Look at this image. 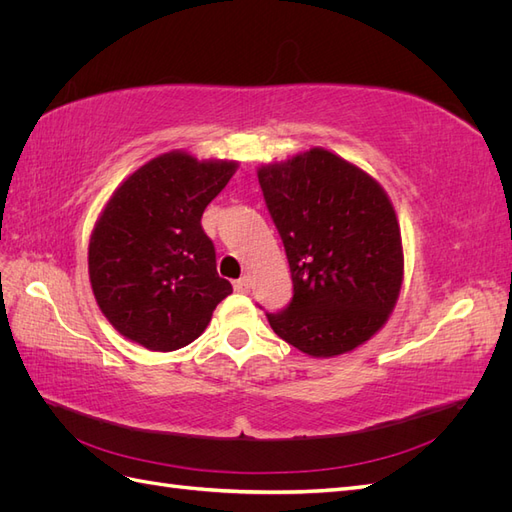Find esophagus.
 Here are the masks:
<instances>
[{"label":"esophagus","instance_id":"obj_1","mask_svg":"<svg viewBox=\"0 0 512 512\" xmlns=\"http://www.w3.org/2000/svg\"><path fill=\"white\" fill-rule=\"evenodd\" d=\"M235 290H237V292H243V294H245L247 290H250V277H245V275L239 277V280L235 282Z\"/></svg>","mask_w":512,"mask_h":512}]
</instances>
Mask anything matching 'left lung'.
<instances>
[{"instance_id": "obj_1", "label": "left lung", "mask_w": 512, "mask_h": 512, "mask_svg": "<svg viewBox=\"0 0 512 512\" xmlns=\"http://www.w3.org/2000/svg\"><path fill=\"white\" fill-rule=\"evenodd\" d=\"M258 183L292 273V299L267 314L271 329L316 359L365 344L389 320L404 280L382 185L320 147L258 168Z\"/></svg>"}]
</instances>
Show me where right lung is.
Segmentation results:
<instances>
[{"label":"right lung","mask_w":512,"mask_h":512,"mask_svg":"<svg viewBox=\"0 0 512 512\" xmlns=\"http://www.w3.org/2000/svg\"><path fill=\"white\" fill-rule=\"evenodd\" d=\"M237 162H198L183 151L153 158L108 200L89 241V280L108 322L156 352L179 350L207 329L232 292L200 224Z\"/></svg>","instance_id":"obj_1"}]
</instances>
